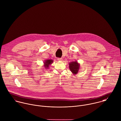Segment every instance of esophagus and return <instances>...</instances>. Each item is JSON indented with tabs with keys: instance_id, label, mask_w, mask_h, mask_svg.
<instances>
[{
	"instance_id": "34e87169",
	"label": "esophagus",
	"mask_w": 121,
	"mask_h": 121,
	"mask_svg": "<svg viewBox=\"0 0 121 121\" xmlns=\"http://www.w3.org/2000/svg\"><path fill=\"white\" fill-rule=\"evenodd\" d=\"M57 60L59 61H63V58H58Z\"/></svg>"
}]
</instances>
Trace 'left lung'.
I'll list each match as a JSON object with an SVG mask.
<instances>
[{"label": "left lung", "mask_w": 121, "mask_h": 121, "mask_svg": "<svg viewBox=\"0 0 121 121\" xmlns=\"http://www.w3.org/2000/svg\"><path fill=\"white\" fill-rule=\"evenodd\" d=\"M69 69L73 74H77L80 68V64L77 61H73L69 63Z\"/></svg>", "instance_id": "1"}]
</instances>
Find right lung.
<instances>
[{"instance_id": "add662e5", "label": "right lung", "mask_w": 121, "mask_h": 121, "mask_svg": "<svg viewBox=\"0 0 121 121\" xmlns=\"http://www.w3.org/2000/svg\"><path fill=\"white\" fill-rule=\"evenodd\" d=\"M53 62V60L51 59H47L45 60L43 62V67L45 69H48L49 68V65H50Z\"/></svg>"}]
</instances>
